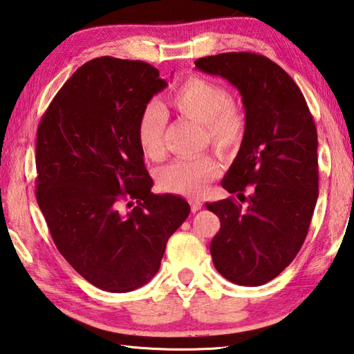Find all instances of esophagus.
Returning <instances> with one entry per match:
<instances>
[{"label":"esophagus","instance_id":"1","mask_svg":"<svg viewBox=\"0 0 354 354\" xmlns=\"http://www.w3.org/2000/svg\"><path fill=\"white\" fill-rule=\"evenodd\" d=\"M201 207H203L201 199H198V198H192L190 199V209H192V212H198Z\"/></svg>","mask_w":354,"mask_h":354}]
</instances>
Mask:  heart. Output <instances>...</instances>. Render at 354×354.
Wrapping results in <instances>:
<instances>
[{"mask_svg":"<svg viewBox=\"0 0 354 354\" xmlns=\"http://www.w3.org/2000/svg\"><path fill=\"white\" fill-rule=\"evenodd\" d=\"M176 110L205 127L209 142L218 150L239 145L244 134V118L226 88L199 75L179 83L170 95ZM167 115L158 102L145 104L136 122V140L147 158L164 156V130ZM220 175V165L210 156L181 158L162 167L158 173L159 187L169 194L194 196L205 184Z\"/></svg>","mask_w":354,"mask_h":354,"instance_id":"heart-1","label":"heart"}]
</instances>
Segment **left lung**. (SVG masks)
I'll return each mask as SVG.
<instances>
[{"label":"left lung","mask_w":354,"mask_h":354,"mask_svg":"<svg viewBox=\"0 0 354 354\" xmlns=\"http://www.w3.org/2000/svg\"><path fill=\"white\" fill-rule=\"evenodd\" d=\"M195 66L239 89L244 136L221 185L236 198L207 203L221 227L216 271L241 286L277 277L304 244L319 195L317 130L304 94L277 63L252 53L203 57Z\"/></svg>","instance_id":"left-lung-1"}]
</instances>
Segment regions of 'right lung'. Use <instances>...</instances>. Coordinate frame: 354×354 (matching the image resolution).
<instances>
[{"label": "right lung", "instance_id": "right-lung-1", "mask_svg": "<svg viewBox=\"0 0 354 354\" xmlns=\"http://www.w3.org/2000/svg\"><path fill=\"white\" fill-rule=\"evenodd\" d=\"M165 86L149 63L100 57L69 77L38 124L37 203L59 252L104 291L155 277L190 214L184 198L151 194L136 140L140 110Z\"/></svg>", "mask_w": 354, "mask_h": 354}]
</instances>
